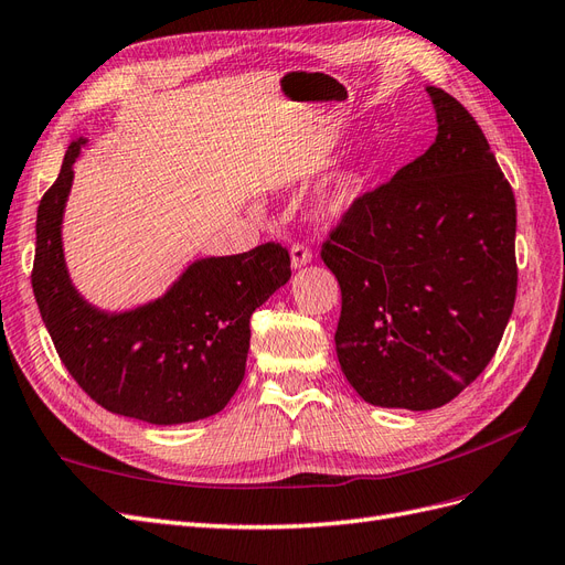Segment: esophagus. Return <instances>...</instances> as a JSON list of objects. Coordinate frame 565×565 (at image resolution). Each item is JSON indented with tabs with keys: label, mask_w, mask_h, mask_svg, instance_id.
Segmentation results:
<instances>
[{
	"label": "esophagus",
	"mask_w": 565,
	"mask_h": 565,
	"mask_svg": "<svg viewBox=\"0 0 565 565\" xmlns=\"http://www.w3.org/2000/svg\"><path fill=\"white\" fill-rule=\"evenodd\" d=\"M289 259H292V268H301V266H306V264H311L313 254H311L309 247L295 245L292 249H289Z\"/></svg>",
	"instance_id": "obj_1"
}]
</instances>
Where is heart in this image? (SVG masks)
Here are the masks:
<instances>
[{
    "instance_id": "b5f03b06",
    "label": "heart",
    "mask_w": 565,
    "mask_h": 565,
    "mask_svg": "<svg viewBox=\"0 0 565 565\" xmlns=\"http://www.w3.org/2000/svg\"><path fill=\"white\" fill-rule=\"evenodd\" d=\"M365 193V172L361 167H349L322 188L313 204V214L322 224H337L353 212Z\"/></svg>"
}]
</instances>
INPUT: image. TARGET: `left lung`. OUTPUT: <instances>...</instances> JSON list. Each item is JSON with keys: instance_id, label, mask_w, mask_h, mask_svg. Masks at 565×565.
Here are the masks:
<instances>
[{"instance_id": "left-lung-1", "label": "left lung", "mask_w": 565, "mask_h": 565, "mask_svg": "<svg viewBox=\"0 0 565 565\" xmlns=\"http://www.w3.org/2000/svg\"><path fill=\"white\" fill-rule=\"evenodd\" d=\"M426 94L431 148L358 200L320 252L341 287V372L380 407L459 396L492 361L516 299L511 185L469 110Z\"/></svg>"}]
</instances>
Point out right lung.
<instances>
[{
    "instance_id": "right-lung-1",
    "label": "right lung",
    "mask_w": 565,
    "mask_h": 565,
    "mask_svg": "<svg viewBox=\"0 0 565 565\" xmlns=\"http://www.w3.org/2000/svg\"><path fill=\"white\" fill-rule=\"evenodd\" d=\"M84 146V136L67 146L38 210L32 292L51 341L73 380L115 415L162 426L212 417L245 377L249 318L292 276L289 254L266 243L204 256L162 297L119 313L98 309L75 289L61 235Z\"/></svg>"
}]
</instances>
